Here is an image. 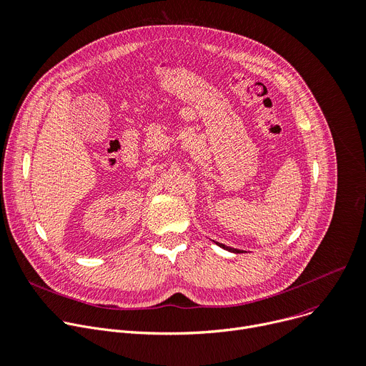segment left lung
<instances>
[{
    "instance_id": "left-lung-1",
    "label": "left lung",
    "mask_w": 366,
    "mask_h": 366,
    "mask_svg": "<svg viewBox=\"0 0 366 366\" xmlns=\"http://www.w3.org/2000/svg\"><path fill=\"white\" fill-rule=\"evenodd\" d=\"M214 244L216 246H219L221 249H224V250H228V252H231V253H239V250L238 249H232V247H228V246H225V244H221V242H216L214 241Z\"/></svg>"
}]
</instances>
